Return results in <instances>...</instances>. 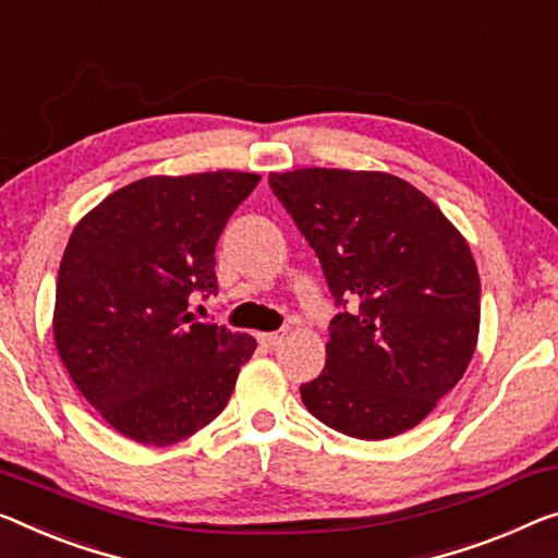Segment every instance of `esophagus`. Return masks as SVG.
Listing matches in <instances>:
<instances>
[{"label":"esophagus","instance_id":"1","mask_svg":"<svg viewBox=\"0 0 558 558\" xmlns=\"http://www.w3.org/2000/svg\"><path fill=\"white\" fill-rule=\"evenodd\" d=\"M286 338H288V330L286 328L276 330V332H260V336H257V340H260V343L268 345V348H278Z\"/></svg>","mask_w":558,"mask_h":558}]
</instances>
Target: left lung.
Returning <instances> with one entry per match:
<instances>
[{
    "mask_svg": "<svg viewBox=\"0 0 558 558\" xmlns=\"http://www.w3.org/2000/svg\"><path fill=\"white\" fill-rule=\"evenodd\" d=\"M268 182L343 307L326 368L301 386L305 409L363 440L418 426L476 351L481 280L469 243L396 174L305 168Z\"/></svg>",
    "mask_w": 558,
    "mask_h": 558,
    "instance_id": "1",
    "label": "left lung"
}]
</instances>
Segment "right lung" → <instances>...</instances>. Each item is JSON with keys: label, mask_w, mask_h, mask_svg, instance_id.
Instances as JSON below:
<instances>
[{"label": "right lung", "mask_w": 558, "mask_h": 558, "mask_svg": "<svg viewBox=\"0 0 558 558\" xmlns=\"http://www.w3.org/2000/svg\"><path fill=\"white\" fill-rule=\"evenodd\" d=\"M260 174H153L107 195L64 247L54 345L72 384L122 436L170 446L226 409L255 338L190 313L218 290L215 245Z\"/></svg>", "instance_id": "right-lung-1"}]
</instances>
